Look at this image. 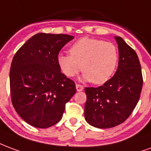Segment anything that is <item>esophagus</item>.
Returning <instances> with one entry per match:
<instances>
[{
    "label": "esophagus",
    "mask_w": 151,
    "mask_h": 151,
    "mask_svg": "<svg viewBox=\"0 0 151 151\" xmlns=\"http://www.w3.org/2000/svg\"><path fill=\"white\" fill-rule=\"evenodd\" d=\"M76 89H77V91H82L83 89H84V87H83V86H81L80 84H76Z\"/></svg>",
    "instance_id": "1"
}]
</instances>
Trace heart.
<instances>
[{"label":"heart","mask_w":151,"mask_h":151,"mask_svg":"<svg viewBox=\"0 0 151 151\" xmlns=\"http://www.w3.org/2000/svg\"><path fill=\"white\" fill-rule=\"evenodd\" d=\"M69 53H60L58 63L68 78L81 70L82 78L94 84H102L110 78L118 62V50L111 42L83 37L72 45Z\"/></svg>","instance_id":"1"}]
</instances>
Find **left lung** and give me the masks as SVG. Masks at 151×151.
I'll use <instances>...</instances> for the list:
<instances>
[{"label":"left lung","mask_w":151,"mask_h":151,"mask_svg":"<svg viewBox=\"0 0 151 151\" xmlns=\"http://www.w3.org/2000/svg\"><path fill=\"white\" fill-rule=\"evenodd\" d=\"M115 39L119 52L115 74L101 86L85 88V118L101 129L114 127L129 118L139 100L143 83L136 52L122 37Z\"/></svg>","instance_id":"8db88e82"}]
</instances>
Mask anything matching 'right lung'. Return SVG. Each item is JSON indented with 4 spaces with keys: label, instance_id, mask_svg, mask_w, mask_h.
I'll return each instance as SVG.
<instances>
[{
    "label": "right lung",
    "instance_id": "add662e5",
    "mask_svg": "<svg viewBox=\"0 0 151 151\" xmlns=\"http://www.w3.org/2000/svg\"><path fill=\"white\" fill-rule=\"evenodd\" d=\"M73 39L62 33H37L13 57L9 73L12 103L33 127L48 128L58 123L76 93L74 81L61 72L58 63L60 50Z\"/></svg>",
    "mask_w": 151,
    "mask_h": 151
}]
</instances>
